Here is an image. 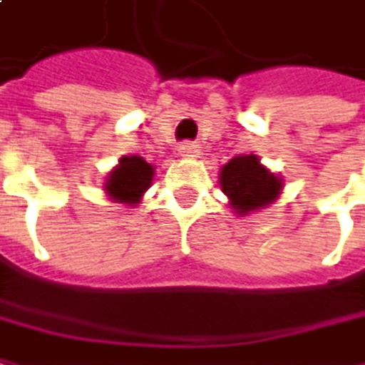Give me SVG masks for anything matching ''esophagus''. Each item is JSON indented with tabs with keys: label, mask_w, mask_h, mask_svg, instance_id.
<instances>
[{
	"label": "esophagus",
	"mask_w": 365,
	"mask_h": 365,
	"mask_svg": "<svg viewBox=\"0 0 365 365\" xmlns=\"http://www.w3.org/2000/svg\"><path fill=\"white\" fill-rule=\"evenodd\" d=\"M180 153H182L183 158H197L200 155V148L192 143V141H185L180 145Z\"/></svg>",
	"instance_id": "1"
}]
</instances>
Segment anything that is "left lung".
<instances>
[{
    "label": "left lung",
    "mask_w": 365,
    "mask_h": 365,
    "mask_svg": "<svg viewBox=\"0 0 365 365\" xmlns=\"http://www.w3.org/2000/svg\"><path fill=\"white\" fill-rule=\"evenodd\" d=\"M220 183L222 192L230 197L232 210L240 215L264 210L277 200L284 187V180L264 168L254 153L235 155L225 163L220 172Z\"/></svg>",
    "instance_id": "8db88e82"
}]
</instances>
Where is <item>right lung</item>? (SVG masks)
Returning <instances> with one entry per match:
<instances>
[{
    "label": "right lung",
    "mask_w": 365,
    "mask_h": 365,
    "mask_svg": "<svg viewBox=\"0 0 365 365\" xmlns=\"http://www.w3.org/2000/svg\"><path fill=\"white\" fill-rule=\"evenodd\" d=\"M153 165L140 155H123L110 172L103 187L113 202L135 205L153 182Z\"/></svg>",
    "instance_id": "right-lung-1"
}]
</instances>
